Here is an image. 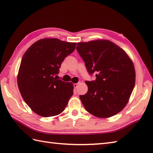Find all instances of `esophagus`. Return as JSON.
<instances>
[{"mask_svg":"<svg viewBox=\"0 0 153 153\" xmlns=\"http://www.w3.org/2000/svg\"><path fill=\"white\" fill-rule=\"evenodd\" d=\"M78 85H79V83H74V87L75 89H76V88H77Z\"/></svg>","mask_w":153,"mask_h":153,"instance_id":"obj_1","label":"esophagus"}]
</instances>
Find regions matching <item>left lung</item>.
I'll list each match as a JSON object with an SVG mask.
<instances>
[{
  "mask_svg": "<svg viewBox=\"0 0 153 153\" xmlns=\"http://www.w3.org/2000/svg\"><path fill=\"white\" fill-rule=\"evenodd\" d=\"M76 49L90 75L88 91L79 98L87 112L98 118H108L123 110L134 90L135 71L126 52L108 40L77 43Z\"/></svg>",
  "mask_w": 153,
  "mask_h": 153,
  "instance_id": "1",
  "label": "left lung"
}]
</instances>
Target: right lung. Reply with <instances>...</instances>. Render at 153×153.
<instances>
[{
    "label": "right lung",
    "mask_w": 153,
    "mask_h": 153,
    "mask_svg": "<svg viewBox=\"0 0 153 153\" xmlns=\"http://www.w3.org/2000/svg\"><path fill=\"white\" fill-rule=\"evenodd\" d=\"M76 46V43L58 39H43L32 45L23 56L18 74V88L25 103L37 114L56 116L66 107L74 94V85L57 79L56 75Z\"/></svg>",
    "instance_id": "add662e5"
}]
</instances>
